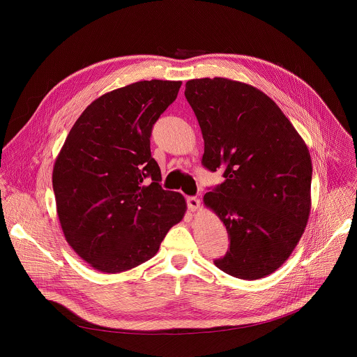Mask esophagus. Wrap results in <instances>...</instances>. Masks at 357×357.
Segmentation results:
<instances>
[{"mask_svg": "<svg viewBox=\"0 0 357 357\" xmlns=\"http://www.w3.org/2000/svg\"><path fill=\"white\" fill-rule=\"evenodd\" d=\"M186 203H188V209L190 212H197L200 209V200L197 197H195V196H189L186 199Z\"/></svg>", "mask_w": 357, "mask_h": 357, "instance_id": "esophagus-1", "label": "esophagus"}]
</instances>
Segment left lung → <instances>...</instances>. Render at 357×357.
Returning a JSON list of instances; mask_svg holds the SVG:
<instances>
[{"label": "left lung", "mask_w": 357, "mask_h": 357, "mask_svg": "<svg viewBox=\"0 0 357 357\" xmlns=\"http://www.w3.org/2000/svg\"><path fill=\"white\" fill-rule=\"evenodd\" d=\"M185 97L205 141L203 167L225 169V182L203 196L230 236L215 264L240 280L264 278L288 260L307 227L308 146L274 100L251 84L192 79Z\"/></svg>", "instance_id": "left-lung-1"}]
</instances>
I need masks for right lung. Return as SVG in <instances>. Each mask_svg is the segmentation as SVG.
I'll list each match as a JSON object with an SVG mask.
<instances>
[{"label":"right lung","mask_w":357,"mask_h":357,"mask_svg":"<svg viewBox=\"0 0 357 357\" xmlns=\"http://www.w3.org/2000/svg\"><path fill=\"white\" fill-rule=\"evenodd\" d=\"M181 84L142 80L100 96L59 151L52 174L59 223L69 245L97 271L117 274L148 261L185 216V197L161 188L149 148L152 126Z\"/></svg>","instance_id":"obj_1"}]
</instances>
